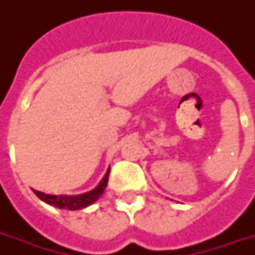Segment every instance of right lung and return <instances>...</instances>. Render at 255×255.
I'll use <instances>...</instances> for the list:
<instances>
[{
	"instance_id": "1",
	"label": "right lung",
	"mask_w": 255,
	"mask_h": 255,
	"mask_svg": "<svg viewBox=\"0 0 255 255\" xmlns=\"http://www.w3.org/2000/svg\"><path fill=\"white\" fill-rule=\"evenodd\" d=\"M110 172H111V168H108L107 172H106V174L103 176V178L100 180L99 184H98L94 189L90 190V192H86V193L73 194V196H70V194H47L35 189H33V192L37 194V197L39 198V200H42V201L46 202V204H49V205L59 208V209H85L87 206L92 205V204L103 194L104 189H106V186H107Z\"/></svg>"
}]
</instances>
